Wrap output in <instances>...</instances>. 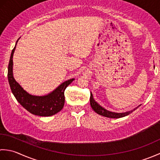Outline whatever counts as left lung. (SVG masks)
Listing matches in <instances>:
<instances>
[{
  "instance_id": "left-lung-1",
  "label": "left lung",
  "mask_w": 160,
  "mask_h": 160,
  "mask_svg": "<svg viewBox=\"0 0 160 160\" xmlns=\"http://www.w3.org/2000/svg\"><path fill=\"white\" fill-rule=\"evenodd\" d=\"M90 104H91V108H93V111L96 112V113H97L98 114H99L100 115H102V116L110 118H120L127 116V115H129L131 113H132V111H134L135 109H137V108L139 107H138L135 108H134L133 110L125 112V113H114V112H111L109 111L106 110L105 108L102 107L100 105L98 104L94 100L93 95L91 94V96H90Z\"/></svg>"
}]
</instances>
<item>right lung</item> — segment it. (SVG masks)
I'll return each instance as SVG.
<instances>
[{"instance_id": "right-lung-1", "label": "right lung", "mask_w": 160, "mask_h": 160, "mask_svg": "<svg viewBox=\"0 0 160 160\" xmlns=\"http://www.w3.org/2000/svg\"><path fill=\"white\" fill-rule=\"evenodd\" d=\"M18 41V40L16 41ZM16 44L10 56L8 78L10 88L16 100L29 113L39 116H51L62 109L64 104V91L74 79H70L61 84L53 92L45 96H36L29 94L20 87L13 76V55Z\"/></svg>"}]
</instances>
